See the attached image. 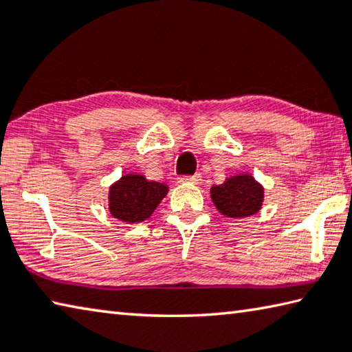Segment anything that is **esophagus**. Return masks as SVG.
<instances>
[{
  "label": "esophagus",
  "instance_id": "1",
  "mask_svg": "<svg viewBox=\"0 0 352 352\" xmlns=\"http://www.w3.org/2000/svg\"><path fill=\"white\" fill-rule=\"evenodd\" d=\"M201 182V177L200 174H195V175H183L178 178V183H190V184H199Z\"/></svg>",
  "mask_w": 352,
  "mask_h": 352
}]
</instances>
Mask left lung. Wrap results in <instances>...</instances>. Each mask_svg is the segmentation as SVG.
Segmentation results:
<instances>
[{
    "label": "left lung",
    "mask_w": 352,
    "mask_h": 352,
    "mask_svg": "<svg viewBox=\"0 0 352 352\" xmlns=\"http://www.w3.org/2000/svg\"><path fill=\"white\" fill-rule=\"evenodd\" d=\"M211 199L226 217H248L258 212L264 200V188L252 175L228 177L219 186L211 188Z\"/></svg>",
    "instance_id": "obj_1"
}]
</instances>
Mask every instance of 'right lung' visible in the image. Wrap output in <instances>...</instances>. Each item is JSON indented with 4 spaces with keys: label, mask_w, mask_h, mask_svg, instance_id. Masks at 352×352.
<instances>
[{
    "label": "right lung",
    "mask_w": 352,
    "mask_h": 352,
    "mask_svg": "<svg viewBox=\"0 0 352 352\" xmlns=\"http://www.w3.org/2000/svg\"><path fill=\"white\" fill-rule=\"evenodd\" d=\"M168 194L164 183L148 182L144 175L127 174L111 184L109 210L115 219L126 223L142 222L152 216Z\"/></svg>",
    "instance_id": "add662e5"
}]
</instances>
